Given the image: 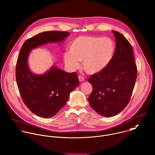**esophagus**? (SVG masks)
Returning <instances> with one entry per match:
<instances>
[{"mask_svg":"<svg viewBox=\"0 0 155 155\" xmlns=\"http://www.w3.org/2000/svg\"><path fill=\"white\" fill-rule=\"evenodd\" d=\"M78 79H79V81H80V82H82V81H83L84 80V77H83V76H81V75H79V76H78Z\"/></svg>","mask_w":155,"mask_h":155,"instance_id":"esophagus-1","label":"esophagus"}]
</instances>
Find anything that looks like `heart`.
<instances>
[{"label": "heart", "instance_id": "heart-1", "mask_svg": "<svg viewBox=\"0 0 155 155\" xmlns=\"http://www.w3.org/2000/svg\"><path fill=\"white\" fill-rule=\"evenodd\" d=\"M69 54L64 55V61L71 70L80 66L83 61L84 71L89 74L103 71L109 64L115 52V45L109 38L98 36H80L69 46Z\"/></svg>", "mask_w": 155, "mask_h": 155}]
</instances>
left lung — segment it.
<instances>
[{
	"label": "left lung",
	"instance_id": "8db88e82",
	"mask_svg": "<svg viewBox=\"0 0 155 155\" xmlns=\"http://www.w3.org/2000/svg\"><path fill=\"white\" fill-rule=\"evenodd\" d=\"M112 32L116 49L112 61L103 71L88 78L93 87L88 98L89 104L95 112L106 117L117 115L127 106L137 76L131 44L119 32Z\"/></svg>",
	"mask_w": 155,
	"mask_h": 155
}]
</instances>
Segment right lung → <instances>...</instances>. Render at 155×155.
<instances>
[{
    "instance_id": "obj_1",
    "label": "right lung",
    "mask_w": 155,
    "mask_h": 155,
    "mask_svg": "<svg viewBox=\"0 0 155 155\" xmlns=\"http://www.w3.org/2000/svg\"><path fill=\"white\" fill-rule=\"evenodd\" d=\"M69 35L66 31L43 32L26 40L20 51L15 69L17 87L25 104L40 117L57 114L66 104L70 92L78 86L79 80L76 72H66L56 67L43 75L34 74L28 66L29 54L40 45L61 41Z\"/></svg>"
}]
</instances>
